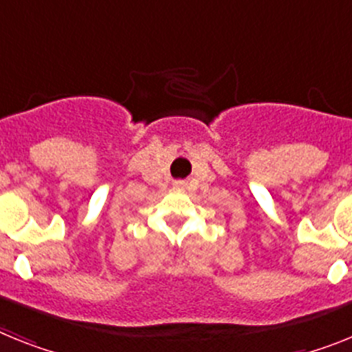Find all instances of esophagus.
Instances as JSON below:
<instances>
[{
    "instance_id": "obj_1",
    "label": "esophagus",
    "mask_w": 352,
    "mask_h": 352,
    "mask_svg": "<svg viewBox=\"0 0 352 352\" xmlns=\"http://www.w3.org/2000/svg\"><path fill=\"white\" fill-rule=\"evenodd\" d=\"M177 184H179V186H181V184H182V182H177Z\"/></svg>"
}]
</instances>
